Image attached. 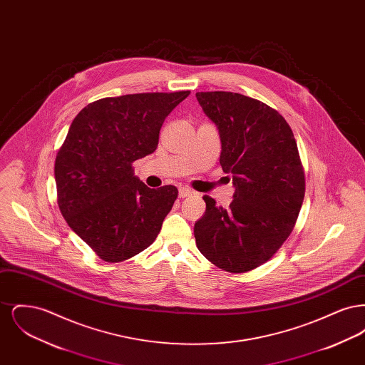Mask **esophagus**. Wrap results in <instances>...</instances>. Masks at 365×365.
I'll return each mask as SVG.
<instances>
[{"label": "esophagus", "instance_id": "1", "mask_svg": "<svg viewBox=\"0 0 365 365\" xmlns=\"http://www.w3.org/2000/svg\"><path fill=\"white\" fill-rule=\"evenodd\" d=\"M191 194H194V191L190 190L189 187H180V189H179V197H180V198L189 197Z\"/></svg>", "mask_w": 365, "mask_h": 365}]
</instances>
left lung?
<instances>
[{"mask_svg": "<svg viewBox=\"0 0 365 365\" xmlns=\"http://www.w3.org/2000/svg\"><path fill=\"white\" fill-rule=\"evenodd\" d=\"M220 135V165L235 187L230 208L204 195L194 225L198 250L219 268L241 274L269 260L294 228L305 178L290 125L275 109L231 91L195 94Z\"/></svg>", "mask_w": 365, "mask_h": 365, "instance_id": "obj_1", "label": "left lung"}]
</instances>
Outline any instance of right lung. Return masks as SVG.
<instances>
[{"instance_id":"right-lung-1","label":"right lung","mask_w":365,"mask_h":365,"mask_svg":"<svg viewBox=\"0 0 365 365\" xmlns=\"http://www.w3.org/2000/svg\"><path fill=\"white\" fill-rule=\"evenodd\" d=\"M190 91L108 97L71 123L54 163L57 202L71 230L106 262L127 260L155 242L178 197L150 189L133 163L156 150L165 118Z\"/></svg>"}]
</instances>
